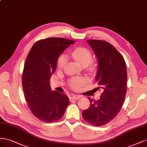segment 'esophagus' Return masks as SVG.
I'll return each instance as SVG.
<instances>
[{"label": "esophagus", "mask_w": 147, "mask_h": 147, "mask_svg": "<svg viewBox=\"0 0 147 147\" xmlns=\"http://www.w3.org/2000/svg\"><path fill=\"white\" fill-rule=\"evenodd\" d=\"M81 97L79 95H72L71 96V97H69V100H78L79 99V98H80Z\"/></svg>", "instance_id": "34e87169"}]
</instances>
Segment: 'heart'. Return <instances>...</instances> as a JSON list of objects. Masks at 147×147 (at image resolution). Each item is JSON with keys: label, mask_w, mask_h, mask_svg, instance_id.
<instances>
[{"label": "heart", "mask_w": 147, "mask_h": 147, "mask_svg": "<svg viewBox=\"0 0 147 147\" xmlns=\"http://www.w3.org/2000/svg\"><path fill=\"white\" fill-rule=\"evenodd\" d=\"M71 57L82 67H86L89 71H94L96 69V63L92 61V53L89 49L85 47H77L70 53ZM67 62V57L61 54L58 58L57 67L59 69L63 68ZM88 82L87 78L84 76L73 77L69 81V85L73 89L78 90Z\"/></svg>", "instance_id": "obj_1"}]
</instances>
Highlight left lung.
<instances>
[{"instance_id":"obj_1","label":"left lung","mask_w":147,"mask_h":147,"mask_svg":"<svg viewBox=\"0 0 147 147\" xmlns=\"http://www.w3.org/2000/svg\"><path fill=\"white\" fill-rule=\"evenodd\" d=\"M87 42L97 57L95 81L103 92L98 100L89 99L90 107L82 111V117L92 125L102 126L114 119L122 108L127 89L126 64L123 57L108 42Z\"/></svg>"}]
</instances>
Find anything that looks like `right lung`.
I'll return each mask as SVG.
<instances>
[{
	"label": "right lung",
	"instance_id": "add662e5",
	"mask_svg": "<svg viewBox=\"0 0 147 147\" xmlns=\"http://www.w3.org/2000/svg\"><path fill=\"white\" fill-rule=\"evenodd\" d=\"M74 40L52 37L36 42L25 61L22 85L32 114L45 123L55 122L63 116L69 103L65 94L52 91L50 86L58 58Z\"/></svg>",
	"mask_w": 147,
	"mask_h": 147
}]
</instances>
